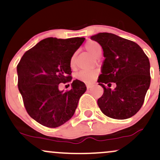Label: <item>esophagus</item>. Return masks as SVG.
Instances as JSON below:
<instances>
[{
    "instance_id": "esophagus-1",
    "label": "esophagus",
    "mask_w": 160,
    "mask_h": 160,
    "mask_svg": "<svg viewBox=\"0 0 160 160\" xmlns=\"http://www.w3.org/2000/svg\"><path fill=\"white\" fill-rule=\"evenodd\" d=\"M86 88H87V89H90V88L92 87V84H91V83H86Z\"/></svg>"
}]
</instances>
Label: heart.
I'll return each mask as SVG.
<instances>
[{
  "label": "heart",
  "instance_id": "heart-1",
  "mask_svg": "<svg viewBox=\"0 0 160 160\" xmlns=\"http://www.w3.org/2000/svg\"><path fill=\"white\" fill-rule=\"evenodd\" d=\"M85 49L88 51L93 57H95L98 52H102V47L97 42L93 40H89L86 42L85 44ZM75 65V54L71 56L70 59V65L73 68ZM97 75V71H80L77 74V78L79 80L86 82H91L94 80Z\"/></svg>",
  "mask_w": 160,
  "mask_h": 160
}]
</instances>
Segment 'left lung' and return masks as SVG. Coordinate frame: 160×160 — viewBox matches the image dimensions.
<instances>
[{"instance_id": "obj_1", "label": "left lung", "mask_w": 160, "mask_h": 160, "mask_svg": "<svg viewBox=\"0 0 160 160\" xmlns=\"http://www.w3.org/2000/svg\"><path fill=\"white\" fill-rule=\"evenodd\" d=\"M91 39L102 46L105 58L98 79L104 89L98 107L111 118H130L141 109L149 89V58L136 43L111 33H98ZM111 82L117 85L114 90L109 88Z\"/></svg>"}]
</instances>
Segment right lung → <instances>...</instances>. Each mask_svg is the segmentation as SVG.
Instances as JSON below:
<instances>
[{"label":"right lung","mask_w":160,"mask_h":160,"mask_svg":"<svg viewBox=\"0 0 160 160\" xmlns=\"http://www.w3.org/2000/svg\"><path fill=\"white\" fill-rule=\"evenodd\" d=\"M84 38H47L25 52L17 65L18 88L26 111L43 126L56 128L74 115L85 83L75 80L71 89H58L72 80L70 59Z\"/></svg>","instance_id":"1"}]
</instances>
